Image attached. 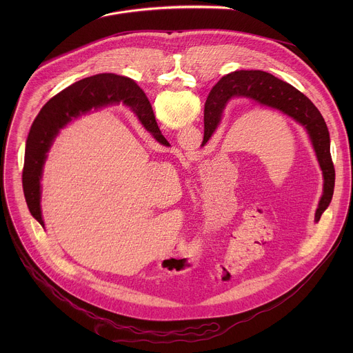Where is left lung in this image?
<instances>
[{
    "instance_id": "1",
    "label": "left lung",
    "mask_w": 353,
    "mask_h": 353,
    "mask_svg": "<svg viewBox=\"0 0 353 353\" xmlns=\"http://www.w3.org/2000/svg\"><path fill=\"white\" fill-rule=\"evenodd\" d=\"M130 85H132L134 92V109L146 112L149 102L145 93L134 81ZM211 92L214 93L208 96L204 110V141L201 146H204L216 131L226 105L234 97L248 99L260 106L279 110L307 131L324 179L323 195L314 218L319 222L332 199L335 169L330 152L327 124L312 100L292 85L264 71H234L223 77Z\"/></svg>"
}]
</instances>
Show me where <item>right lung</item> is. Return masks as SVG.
<instances>
[{"label": "right lung", "mask_w": 353, "mask_h": 353, "mask_svg": "<svg viewBox=\"0 0 353 353\" xmlns=\"http://www.w3.org/2000/svg\"><path fill=\"white\" fill-rule=\"evenodd\" d=\"M131 82L132 79L116 74H97L81 79L50 99L37 114L26 141L22 185L28 208L41 226H44L40 208L43 166L47 159V152L60 130L72 120L90 113V110L124 102L137 113L141 124L148 132L152 134L158 142L166 143L150 105L146 112H137L134 109Z\"/></svg>", "instance_id": "1"}]
</instances>
